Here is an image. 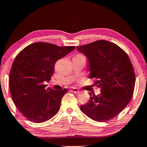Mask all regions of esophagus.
Here are the masks:
<instances>
[{
    "label": "esophagus",
    "mask_w": 147,
    "mask_h": 147,
    "mask_svg": "<svg viewBox=\"0 0 147 147\" xmlns=\"http://www.w3.org/2000/svg\"><path fill=\"white\" fill-rule=\"evenodd\" d=\"M71 91L74 92H76V93H80V91H79L78 89H76V88H75V87H71Z\"/></svg>",
    "instance_id": "obj_1"
}]
</instances>
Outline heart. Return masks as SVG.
<instances>
[{"label": "heart", "instance_id": "heart-1", "mask_svg": "<svg viewBox=\"0 0 147 147\" xmlns=\"http://www.w3.org/2000/svg\"><path fill=\"white\" fill-rule=\"evenodd\" d=\"M75 57H84V56H83L82 55H77Z\"/></svg>", "mask_w": 147, "mask_h": 147}]
</instances>
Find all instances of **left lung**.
Wrapping results in <instances>:
<instances>
[{
	"instance_id": "obj_1",
	"label": "left lung",
	"mask_w": 147,
	"mask_h": 147,
	"mask_svg": "<svg viewBox=\"0 0 147 147\" xmlns=\"http://www.w3.org/2000/svg\"><path fill=\"white\" fill-rule=\"evenodd\" d=\"M89 62L90 78L100 92H89L90 100L81 105L83 114L103 122L115 118L125 108L134 93L135 75L127 53L118 45L105 40L77 47Z\"/></svg>"
}]
</instances>
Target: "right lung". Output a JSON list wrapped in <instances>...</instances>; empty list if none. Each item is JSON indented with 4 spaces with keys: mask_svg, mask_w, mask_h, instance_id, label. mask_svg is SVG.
<instances>
[{
    "mask_svg": "<svg viewBox=\"0 0 147 147\" xmlns=\"http://www.w3.org/2000/svg\"><path fill=\"white\" fill-rule=\"evenodd\" d=\"M75 49L37 42L24 49L13 61L9 76L13 103L28 120L42 123L59 111L61 100L67 89H46L45 81L51 80L56 61Z\"/></svg>",
    "mask_w": 147,
    "mask_h": 147,
    "instance_id": "1",
    "label": "right lung"
}]
</instances>
